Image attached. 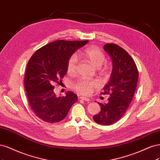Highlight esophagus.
Here are the masks:
<instances>
[{
  "label": "esophagus",
  "mask_w": 160,
  "mask_h": 160,
  "mask_svg": "<svg viewBox=\"0 0 160 160\" xmlns=\"http://www.w3.org/2000/svg\"><path fill=\"white\" fill-rule=\"evenodd\" d=\"M80 99L82 100H84L86 102H89L90 100L89 98H86V97H84V96H81L80 97Z\"/></svg>",
  "instance_id": "1"
}]
</instances>
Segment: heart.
I'll return each instance as SVG.
<instances>
[{
    "label": "heart",
    "instance_id": "obj_1",
    "mask_svg": "<svg viewBox=\"0 0 160 160\" xmlns=\"http://www.w3.org/2000/svg\"><path fill=\"white\" fill-rule=\"evenodd\" d=\"M82 54L90 62L98 68L102 66L106 61V56L104 52L96 46H90L82 52ZM77 68V57L76 55H72L67 62V72L73 74L76 72ZM108 70V67L102 70L104 73H106ZM98 86L95 80L86 79H80L72 84V88L78 93L83 95H88L92 90Z\"/></svg>",
    "mask_w": 160,
    "mask_h": 160
}]
</instances>
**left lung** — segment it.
I'll use <instances>...</instances> for the list:
<instances>
[{
	"label": "left lung",
	"mask_w": 160,
	"mask_h": 160,
	"mask_svg": "<svg viewBox=\"0 0 160 160\" xmlns=\"http://www.w3.org/2000/svg\"><path fill=\"white\" fill-rule=\"evenodd\" d=\"M104 48L112 59L113 70L101 94L110 96L107 104L99 103L101 110L93 119L98 124L111 125L128 110L134 96L139 74L134 60L124 49L112 43L106 44Z\"/></svg>",
	"instance_id": "left-lung-1"
}]
</instances>
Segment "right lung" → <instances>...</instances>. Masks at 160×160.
Masks as SVG:
<instances>
[{
    "mask_svg": "<svg viewBox=\"0 0 160 160\" xmlns=\"http://www.w3.org/2000/svg\"><path fill=\"white\" fill-rule=\"evenodd\" d=\"M88 41L56 40L38 49L28 60L24 76V88L32 110L48 123L62 120L71 106L78 100L74 92L57 97L54 85L60 84L67 72L70 56Z\"/></svg>",
    "mask_w": 160,
    "mask_h": 160,
    "instance_id": "right-lung-1",
    "label": "right lung"
}]
</instances>
